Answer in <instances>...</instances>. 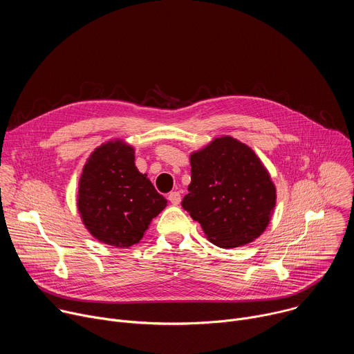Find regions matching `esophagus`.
Instances as JSON below:
<instances>
[{"label": "esophagus", "instance_id": "obj_1", "mask_svg": "<svg viewBox=\"0 0 354 354\" xmlns=\"http://www.w3.org/2000/svg\"><path fill=\"white\" fill-rule=\"evenodd\" d=\"M168 200L171 201V203L174 205V206H178L179 203H180V193L179 192H171L169 194H168Z\"/></svg>", "mask_w": 354, "mask_h": 354}]
</instances>
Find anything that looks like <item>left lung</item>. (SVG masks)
<instances>
[{
	"instance_id": "obj_1",
	"label": "left lung",
	"mask_w": 354,
	"mask_h": 354,
	"mask_svg": "<svg viewBox=\"0 0 354 354\" xmlns=\"http://www.w3.org/2000/svg\"><path fill=\"white\" fill-rule=\"evenodd\" d=\"M192 182L182 207L210 242L235 248L257 239L276 206V189L257 154L227 136L190 156Z\"/></svg>"
}]
</instances>
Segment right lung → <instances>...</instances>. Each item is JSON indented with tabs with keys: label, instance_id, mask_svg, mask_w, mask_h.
Listing matches in <instances>:
<instances>
[{
	"label": "right lung",
	"instance_id": "obj_1",
	"mask_svg": "<svg viewBox=\"0 0 354 354\" xmlns=\"http://www.w3.org/2000/svg\"><path fill=\"white\" fill-rule=\"evenodd\" d=\"M167 203L136 168L133 147L120 140L97 147L82 169L78 212L86 230L100 242L118 248L140 242Z\"/></svg>",
	"mask_w": 354,
	"mask_h": 354
}]
</instances>
